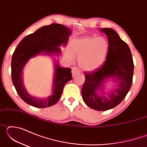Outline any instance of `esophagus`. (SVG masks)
Returning <instances> with one entry per match:
<instances>
[{"label": "esophagus", "mask_w": 147, "mask_h": 147, "mask_svg": "<svg viewBox=\"0 0 147 147\" xmlns=\"http://www.w3.org/2000/svg\"><path fill=\"white\" fill-rule=\"evenodd\" d=\"M80 73V71L79 69L77 67H73L72 68V74H73V76H75L76 74H79Z\"/></svg>", "instance_id": "esophagus-1"}]
</instances>
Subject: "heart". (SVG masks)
<instances>
[{"instance_id":"1","label":"heart","mask_w":147,"mask_h":147,"mask_svg":"<svg viewBox=\"0 0 147 147\" xmlns=\"http://www.w3.org/2000/svg\"><path fill=\"white\" fill-rule=\"evenodd\" d=\"M108 50V42L102 37L77 39L72 42L71 46V53L80 58V66L89 71L96 70L104 63Z\"/></svg>"}]
</instances>
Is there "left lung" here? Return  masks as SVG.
<instances>
[{
	"instance_id": "obj_1",
	"label": "left lung",
	"mask_w": 147,
	"mask_h": 147,
	"mask_svg": "<svg viewBox=\"0 0 147 147\" xmlns=\"http://www.w3.org/2000/svg\"><path fill=\"white\" fill-rule=\"evenodd\" d=\"M108 38L109 50L102 65L93 71L84 72L86 80L82 96L87 106L97 111H105L119 105L130 91L133 80L134 62L130 49L114 30L101 29ZM112 79L118 86L108 97L100 96L97 91L107 79Z\"/></svg>"
}]
</instances>
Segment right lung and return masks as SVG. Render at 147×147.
<instances>
[{"label":"right lung","mask_w":147,"mask_h":147,"mask_svg":"<svg viewBox=\"0 0 147 147\" xmlns=\"http://www.w3.org/2000/svg\"><path fill=\"white\" fill-rule=\"evenodd\" d=\"M71 30L63 24L53 23L41 27L22 39L11 58V79L16 91L26 103L36 108H44L55 104L61 97L65 84L73 78L71 69L56 65L53 93L47 99H39L30 95L22 81V71L27 61L39 53L59 54L58 47L67 43Z\"/></svg>","instance_id":"1"}]
</instances>
